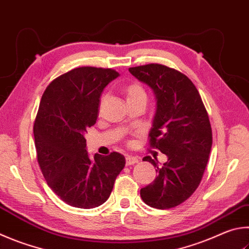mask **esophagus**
Listing matches in <instances>:
<instances>
[{
	"label": "esophagus",
	"instance_id": "34e87169",
	"mask_svg": "<svg viewBox=\"0 0 249 249\" xmlns=\"http://www.w3.org/2000/svg\"><path fill=\"white\" fill-rule=\"evenodd\" d=\"M138 158L133 157V156H127L126 157V165H133L135 163H138Z\"/></svg>",
	"mask_w": 249,
	"mask_h": 249
}]
</instances>
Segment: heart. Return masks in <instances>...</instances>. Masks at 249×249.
<instances>
[{
    "label": "heart",
    "instance_id": "1",
    "mask_svg": "<svg viewBox=\"0 0 249 249\" xmlns=\"http://www.w3.org/2000/svg\"><path fill=\"white\" fill-rule=\"evenodd\" d=\"M126 92V98L128 99H137V98H146L147 99V93L144 91V89L142 86L138 84H134L128 86L125 90Z\"/></svg>",
    "mask_w": 249,
    "mask_h": 249
}]
</instances>
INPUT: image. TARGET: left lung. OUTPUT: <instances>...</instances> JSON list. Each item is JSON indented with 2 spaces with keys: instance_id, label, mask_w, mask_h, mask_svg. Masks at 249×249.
<instances>
[{
  "instance_id": "left-lung-1",
  "label": "left lung",
  "mask_w": 249,
  "mask_h": 249,
  "mask_svg": "<svg viewBox=\"0 0 249 249\" xmlns=\"http://www.w3.org/2000/svg\"><path fill=\"white\" fill-rule=\"evenodd\" d=\"M128 71L155 94L150 144L168 157L162 165L151 157L143 158L157 168L158 176L140 189V197L152 208L169 209L188 199L202 178L212 146L209 117L199 92L187 76L160 64Z\"/></svg>"
}]
</instances>
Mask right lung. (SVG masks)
<instances>
[{
  "mask_svg": "<svg viewBox=\"0 0 249 249\" xmlns=\"http://www.w3.org/2000/svg\"><path fill=\"white\" fill-rule=\"evenodd\" d=\"M120 76L110 69L78 67L50 84L34 125L38 162L52 191L67 205L105 203L125 166L119 152L89 157L85 134L96 124L103 89Z\"/></svg>",
  "mask_w": 249,
  "mask_h": 249,
  "instance_id": "1",
  "label": "right lung"
}]
</instances>
